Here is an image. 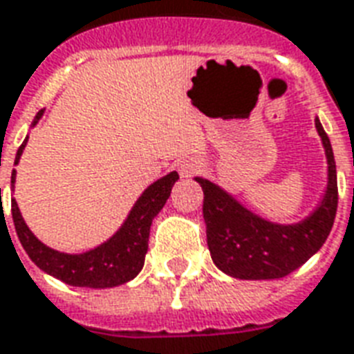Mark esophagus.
<instances>
[{
    "label": "esophagus",
    "instance_id": "34e87169",
    "mask_svg": "<svg viewBox=\"0 0 354 354\" xmlns=\"http://www.w3.org/2000/svg\"><path fill=\"white\" fill-rule=\"evenodd\" d=\"M202 169V163L198 159H182L180 163H178V172H180V176L182 178H189L196 174V172Z\"/></svg>",
    "mask_w": 354,
    "mask_h": 354
}]
</instances>
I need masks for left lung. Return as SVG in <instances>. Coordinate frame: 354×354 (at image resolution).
Returning a JSON list of instances; mask_svg holds the SVG:
<instances>
[{
  "label": "left lung",
  "mask_w": 354,
  "mask_h": 354,
  "mask_svg": "<svg viewBox=\"0 0 354 354\" xmlns=\"http://www.w3.org/2000/svg\"><path fill=\"white\" fill-rule=\"evenodd\" d=\"M327 156V189L314 212L293 225L261 219L217 183L195 178L204 191L209 254L221 271L241 280L282 279L308 261L327 241L338 207L336 161L328 135L315 118Z\"/></svg>",
  "instance_id": "8db88e82"
}]
</instances>
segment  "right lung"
Segmentation results:
<instances>
[{
    "instance_id": "right-lung-1",
    "label": "right lung",
    "mask_w": 354,
    "mask_h": 354,
    "mask_svg": "<svg viewBox=\"0 0 354 354\" xmlns=\"http://www.w3.org/2000/svg\"><path fill=\"white\" fill-rule=\"evenodd\" d=\"M42 115L44 109L37 113L33 126L39 122ZM26 145L27 137L16 152L15 165H18ZM178 178H180L178 172L172 171L167 176L159 178L152 185H148L131 207L128 219L124 221V225L113 234V237L83 254H66L46 247L29 230L18 209V204L12 198V221H15L16 234L27 256L35 261V266L40 267L44 273L63 280L64 284L77 286V288H96V290L126 284L141 273L145 266V254L148 250V236H150L152 221L161 212V207L165 206L167 198L171 196L172 185L178 182ZM15 182L16 171H12L10 176L12 189Z\"/></svg>"
}]
</instances>
